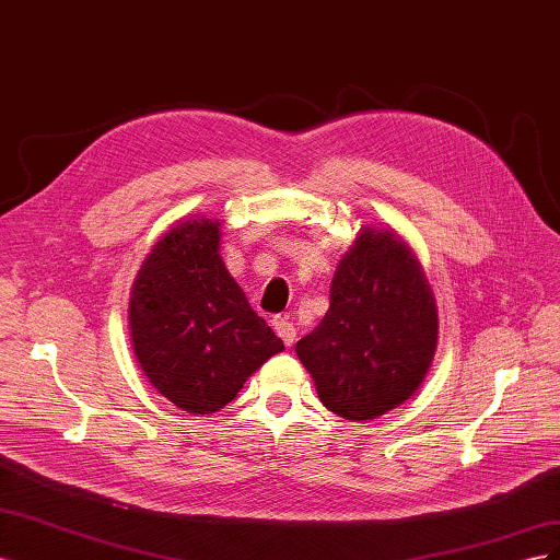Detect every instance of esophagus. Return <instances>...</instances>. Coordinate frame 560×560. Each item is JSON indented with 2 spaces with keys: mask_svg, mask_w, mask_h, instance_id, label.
Instances as JSON below:
<instances>
[{
  "mask_svg": "<svg viewBox=\"0 0 560 560\" xmlns=\"http://www.w3.org/2000/svg\"><path fill=\"white\" fill-rule=\"evenodd\" d=\"M270 325H273L276 334L282 338L284 346H292L296 341V327L290 322V317H282V315H276L273 319H270Z\"/></svg>",
  "mask_w": 560,
  "mask_h": 560,
  "instance_id": "1",
  "label": "esophagus"
}]
</instances>
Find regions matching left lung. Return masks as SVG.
Wrapping results in <instances>:
<instances>
[{
  "instance_id": "obj_1",
  "label": "left lung",
  "mask_w": 560,
  "mask_h": 560,
  "mask_svg": "<svg viewBox=\"0 0 560 560\" xmlns=\"http://www.w3.org/2000/svg\"><path fill=\"white\" fill-rule=\"evenodd\" d=\"M331 303L296 343L319 401L364 422L411 399L439 341L432 287L411 245L389 226H362L336 266Z\"/></svg>"
}]
</instances>
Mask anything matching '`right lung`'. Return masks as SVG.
<instances>
[{
	"instance_id": "add662e5",
	"label": "right lung",
	"mask_w": 560,
	"mask_h": 560,
	"mask_svg": "<svg viewBox=\"0 0 560 560\" xmlns=\"http://www.w3.org/2000/svg\"><path fill=\"white\" fill-rule=\"evenodd\" d=\"M219 238V219H179L144 257L128 303L130 343L147 381L194 416L224 409L284 350L231 278Z\"/></svg>"
}]
</instances>
